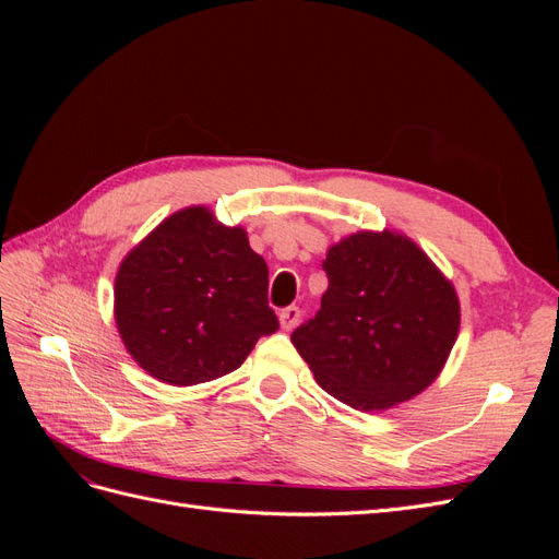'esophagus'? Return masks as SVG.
<instances>
[{"mask_svg":"<svg viewBox=\"0 0 559 559\" xmlns=\"http://www.w3.org/2000/svg\"><path fill=\"white\" fill-rule=\"evenodd\" d=\"M298 321H300V308H296V306H289L280 312V326L284 331H292Z\"/></svg>","mask_w":559,"mask_h":559,"instance_id":"obj_1","label":"esophagus"}]
</instances>
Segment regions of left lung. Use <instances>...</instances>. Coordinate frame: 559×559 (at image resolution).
Wrapping results in <instances>:
<instances>
[{"label":"left lung","mask_w":559,"mask_h":559,"mask_svg":"<svg viewBox=\"0 0 559 559\" xmlns=\"http://www.w3.org/2000/svg\"><path fill=\"white\" fill-rule=\"evenodd\" d=\"M329 289L292 343L319 386L373 413L417 396L460 333L452 282L411 238L361 230L326 251Z\"/></svg>","instance_id":"left-lung-1"}]
</instances>
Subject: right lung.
Wrapping results in <instances>:
<instances>
[{
  "label": "right lung",
  "instance_id": "1",
  "mask_svg": "<svg viewBox=\"0 0 559 559\" xmlns=\"http://www.w3.org/2000/svg\"><path fill=\"white\" fill-rule=\"evenodd\" d=\"M114 317L130 357L177 386L240 368L259 337L280 329L267 265L245 228L200 205L167 216L123 259Z\"/></svg>",
  "mask_w": 559,
  "mask_h": 559
}]
</instances>
